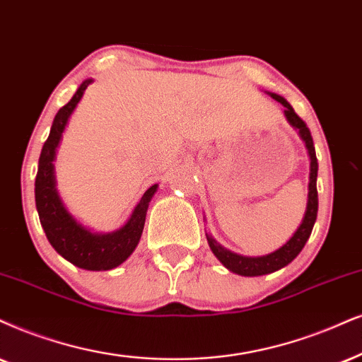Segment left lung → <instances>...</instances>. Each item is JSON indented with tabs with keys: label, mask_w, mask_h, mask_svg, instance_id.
Returning <instances> with one entry per match:
<instances>
[{
	"label": "left lung",
	"mask_w": 362,
	"mask_h": 362,
	"mask_svg": "<svg viewBox=\"0 0 362 362\" xmlns=\"http://www.w3.org/2000/svg\"><path fill=\"white\" fill-rule=\"evenodd\" d=\"M269 97L277 100L279 103L284 107V115H286L287 122H289L291 127H294L297 132H299V136L303 139L305 144V148H308L310 167H309V194H308V205H305V212L303 217V222L297 227V230L292 234L289 240L286 242L282 247H279L277 250H274L271 254L259 255V257H247V255H240L232 252V250L226 249V247L218 244L217 240L214 239L210 234L207 235V242L210 250H212L215 257L221 260L223 267H227L228 271L239 274V276L244 277H257V276H265V274H272L279 271V269L286 267L287 264H291L297 255H299L300 250L304 249L305 242L310 237V232H313V227L315 223V218H317V158H315V148L313 136H310V132L305 123L300 120L299 115L294 112V108L291 107V103L287 102L286 98L281 97L277 93H271V91H265Z\"/></svg>",
	"instance_id": "left-lung-1"
}]
</instances>
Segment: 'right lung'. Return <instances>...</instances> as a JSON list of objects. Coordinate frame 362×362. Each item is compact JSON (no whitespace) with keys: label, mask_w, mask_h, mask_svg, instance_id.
I'll use <instances>...</instances> for the list:
<instances>
[{"label":"right lung","mask_w":362,"mask_h":362,"mask_svg":"<svg viewBox=\"0 0 362 362\" xmlns=\"http://www.w3.org/2000/svg\"><path fill=\"white\" fill-rule=\"evenodd\" d=\"M91 81L93 80L86 78L70 102L59 108L54 117L48 139L41 148L38 173L35 180V200L47 239L63 259L85 271H110L125 262L139 245L148 204L157 192L158 184H153L141 195L140 202L135 205L134 212L120 228L107 234L93 232L68 212L57 190L53 162L57 158V148L62 141L66 123Z\"/></svg>","instance_id":"add662e5"}]
</instances>
